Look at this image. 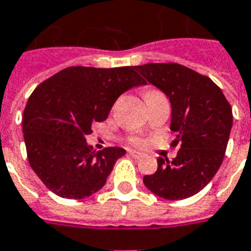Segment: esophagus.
<instances>
[{
    "label": "esophagus",
    "mask_w": 251,
    "mask_h": 251,
    "mask_svg": "<svg viewBox=\"0 0 251 251\" xmlns=\"http://www.w3.org/2000/svg\"><path fill=\"white\" fill-rule=\"evenodd\" d=\"M129 155L133 156L134 159H141V158H143L142 152H138V151H134V150H129Z\"/></svg>",
    "instance_id": "1"
}]
</instances>
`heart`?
Masks as SVG:
<instances>
[{
	"mask_svg": "<svg viewBox=\"0 0 251 251\" xmlns=\"http://www.w3.org/2000/svg\"><path fill=\"white\" fill-rule=\"evenodd\" d=\"M152 92H156V91H150V92H147V93H152ZM129 142L131 143V145H134V146H142L143 143H145V141H143L141 137H131V138H129Z\"/></svg>",
	"mask_w": 251,
	"mask_h": 251,
	"instance_id": "heart-1",
	"label": "heart"
}]
</instances>
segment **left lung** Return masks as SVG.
<instances>
[{
    "mask_svg": "<svg viewBox=\"0 0 251 251\" xmlns=\"http://www.w3.org/2000/svg\"><path fill=\"white\" fill-rule=\"evenodd\" d=\"M171 102V125L179 147L172 162L158 158V170L143 177L152 194L167 200L194 196L209 183L223 163L233 125L232 106L208 76L177 64L135 66Z\"/></svg>",
    "mask_w": 251,
    "mask_h": 251,
    "instance_id": "obj_1",
    "label": "left lung"
}]
</instances>
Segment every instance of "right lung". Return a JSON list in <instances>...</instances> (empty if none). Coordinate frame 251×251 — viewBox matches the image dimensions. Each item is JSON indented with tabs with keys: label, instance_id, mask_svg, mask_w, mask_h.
<instances>
[{
	"label": "right lung",
	"instance_id": "right-lung-1",
	"mask_svg": "<svg viewBox=\"0 0 251 251\" xmlns=\"http://www.w3.org/2000/svg\"><path fill=\"white\" fill-rule=\"evenodd\" d=\"M145 80L134 67H68L39 84L24 112L28 163L43 184L64 199L91 196L106 183L121 147L93 150L92 124L108 118L118 97Z\"/></svg>",
	"mask_w": 251,
	"mask_h": 251
}]
</instances>
